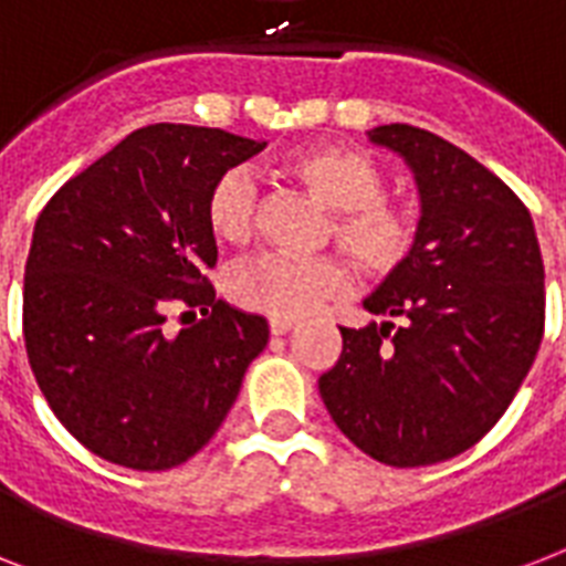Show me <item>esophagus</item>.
<instances>
[{
  "mask_svg": "<svg viewBox=\"0 0 566 566\" xmlns=\"http://www.w3.org/2000/svg\"><path fill=\"white\" fill-rule=\"evenodd\" d=\"M296 328V319L291 317H270V335H287V332H293Z\"/></svg>",
  "mask_w": 566,
  "mask_h": 566,
  "instance_id": "1",
  "label": "esophagus"
}]
</instances>
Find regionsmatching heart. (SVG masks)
<instances>
[{"label":"heart","instance_id":"b5f03b06","mask_svg":"<svg viewBox=\"0 0 566 566\" xmlns=\"http://www.w3.org/2000/svg\"><path fill=\"white\" fill-rule=\"evenodd\" d=\"M282 170L300 181L332 211L328 238L376 275H390L411 261L420 243V220L411 205L385 193V172L358 149L337 144L302 146L282 161ZM258 213V185L243 167L217 176L205 196V226L220 243L240 247L252 238ZM355 287L353 266L340 255L291 258L264 255L231 273L229 293L240 308L266 317H305Z\"/></svg>","mask_w":566,"mask_h":566}]
</instances>
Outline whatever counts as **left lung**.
Returning <instances> with one entry per match:
<instances>
[{
	"label": "left lung",
	"mask_w": 566,
	"mask_h": 566,
	"mask_svg": "<svg viewBox=\"0 0 566 566\" xmlns=\"http://www.w3.org/2000/svg\"><path fill=\"white\" fill-rule=\"evenodd\" d=\"M370 140L417 176L420 243L364 302L387 323L340 328L344 353L319 376V396L381 464H438L479 443L532 370L544 258L526 205L464 149L405 123L373 128Z\"/></svg>",
	"instance_id": "8db88e82"
}]
</instances>
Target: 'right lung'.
Here are the masks:
<instances>
[{
    "instance_id": "obj_1",
    "label": "right lung",
    "mask_w": 566,
    "mask_h": 566,
    "mask_svg": "<svg viewBox=\"0 0 566 566\" xmlns=\"http://www.w3.org/2000/svg\"><path fill=\"white\" fill-rule=\"evenodd\" d=\"M264 146L222 128H137L40 211L22 284L25 355L52 413L93 455L172 470L231 411L270 328L217 300L205 275L217 264L205 196ZM167 307L203 319L172 336Z\"/></svg>"
}]
</instances>
